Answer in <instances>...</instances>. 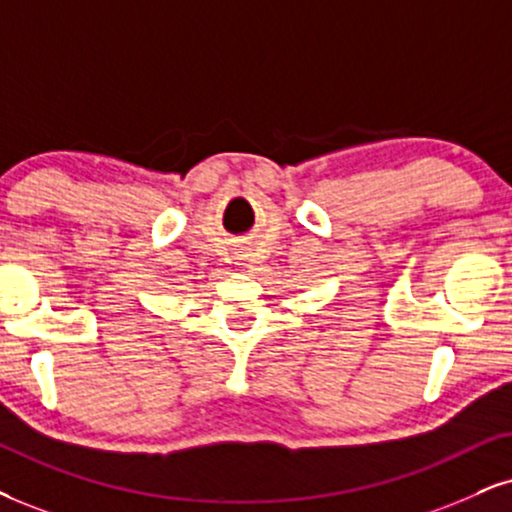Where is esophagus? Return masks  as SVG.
<instances>
[{"mask_svg": "<svg viewBox=\"0 0 512 512\" xmlns=\"http://www.w3.org/2000/svg\"><path fill=\"white\" fill-rule=\"evenodd\" d=\"M237 266H242V268H249V261H246V258H239V263Z\"/></svg>", "mask_w": 512, "mask_h": 512, "instance_id": "esophagus-1", "label": "esophagus"}]
</instances>
